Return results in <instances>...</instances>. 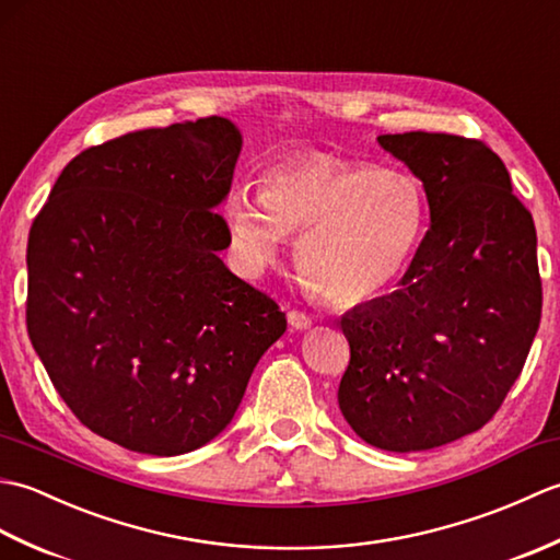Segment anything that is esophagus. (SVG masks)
Here are the masks:
<instances>
[{
	"label": "esophagus",
	"mask_w": 560,
	"mask_h": 560,
	"mask_svg": "<svg viewBox=\"0 0 560 560\" xmlns=\"http://www.w3.org/2000/svg\"><path fill=\"white\" fill-rule=\"evenodd\" d=\"M289 325L293 327V329H307V327H311L313 325V319L311 317H307L305 313H301V311H291L289 313Z\"/></svg>",
	"instance_id": "esophagus-1"
}]
</instances>
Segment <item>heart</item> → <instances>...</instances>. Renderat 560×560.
<instances>
[{
    "label": "heart",
    "mask_w": 560,
    "mask_h": 560,
    "mask_svg": "<svg viewBox=\"0 0 560 560\" xmlns=\"http://www.w3.org/2000/svg\"><path fill=\"white\" fill-rule=\"evenodd\" d=\"M221 211L245 271H261L287 235H301V277L335 303L387 291L409 267L425 229V195L411 173L329 153L269 165L259 192L233 187Z\"/></svg>",
    "instance_id": "b5f03b06"
}]
</instances>
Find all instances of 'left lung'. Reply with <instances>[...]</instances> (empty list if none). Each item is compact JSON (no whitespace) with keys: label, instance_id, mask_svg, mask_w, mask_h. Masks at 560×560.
<instances>
[{"label":"left lung","instance_id":"1","mask_svg":"<svg viewBox=\"0 0 560 560\" xmlns=\"http://www.w3.org/2000/svg\"><path fill=\"white\" fill-rule=\"evenodd\" d=\"M431 209L399 289L341 317L351 361L339 409L389 452L479 431L522 373L541 319L537 231L505 163L477 139L383 135Z\"/></svg>","mask_w":560,"mask_h":560}]
</instances>
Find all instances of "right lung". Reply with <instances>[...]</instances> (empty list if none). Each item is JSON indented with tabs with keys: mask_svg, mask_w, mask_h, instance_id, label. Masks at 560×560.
<instances>
[{
	"mask_svg": "<svg viewBox=\"0 0 560 560\" xmlns=\"http://www.w3.org/2000/svg\"><path fill=\"white\" fill-rule=\"evenodd\" d=\"M243 135L225 117L81 151L28 235L26 323L59 397L101 438L185 455L217 438L287 331L223 265L217 211Z\"/></svg>",
	"mask_w": 560,
	"mask_h": 560,
	"instance_id": "right-lung-1",
	"label": "right lung"
}]
</instances>
